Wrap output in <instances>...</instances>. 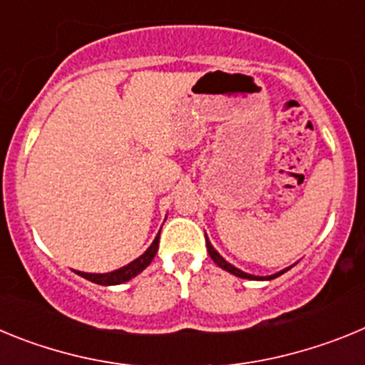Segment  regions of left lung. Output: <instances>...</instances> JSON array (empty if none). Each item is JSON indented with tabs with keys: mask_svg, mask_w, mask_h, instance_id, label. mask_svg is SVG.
Instances as JSON below:
<instances>
[{
	"mask_svg": "<svg viewBox=\"0 0 365 365\" xmlns=\"http://www.w3.org/2000/svg\"><path fill=\"white\" fill-rule=\"evenodd\" d=\"M206 248H208V254H210V257L214 259L215 265L221 267L222 270H227V272L234 274V276H237V278H243V279H259V282H263V279H274V278H278V276H282L283 272H287V270L291 269V267H289V269H283V270H279V272L272 274V276H254V274L243 272V270H240L237 267L232 265V263H228V261L225 259V257H222L214 247H212V243L208 241V237H206Z\"/></svg>",
	"mask_w": 365,
	"mask_h": 365,
	"instance_id": "1",
	"label": "left lung"
}]
</instances>
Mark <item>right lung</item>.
Segmentation results:
<instances>
[{"instance_id": "1", "label": "right lung", "mask_w": 365, "mask_h": 365, "mask_svg": "<svg viewBox=\"0 0 365 365\" xmlns=\"http://www.w3.org/2000/svg\"><path fill=\"white\" fill-rule=\"evenodd\" d=\"M157 250H159V235L155 237L153 243L148 247V250L143 254V256H138L137 259H133L125 267H120V269L111 270V272H106V274L78 272V270H76V274H78V276H82V278L89 279V282L96 283V285H120V283L130 282L131 278H135V276H138V274L143 272V270L151 263V259L155 257Z\"/></svg>"}]
</instances>
